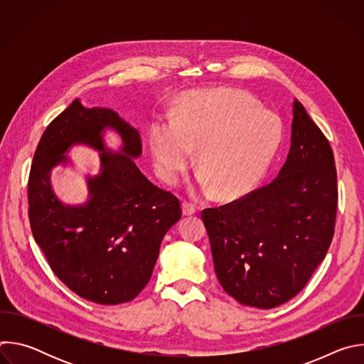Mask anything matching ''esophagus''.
I'll list each match as a JSON object with an SVG mask.
<instances>
[{"mask_svg":"<svg viewBox=\"0 0 364 364\" xmlns=\"http://www.w3.org/2000/svg\"><path fill=\"white\" fill-rule=\"evenodd\" d=\"M181 210H183L184 216H191V215H194L197 212V207L193 203H190V201H183L181 203Z\"/></svg>","mask_w":364,"mask_h":364,"instance_id":"obj_1","label":"esophagus"}]
</instances>
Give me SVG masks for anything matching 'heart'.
Masks as SVG:
<instances>
[{
  "instance_id": "heart-1",
  "label": "heart",
  "mask_w": 364,
  "mask_h": 364,
  "mask_svg": "<svg viewBox=\"0 0 364 364\" xmlns=\"http://www.w3.org/2000/svg\"><path fill=\"white\" fill-rule=\"evenodd\" d=\"M281 118L245 90L215 89L190 95L176 119H157L148 144L159 176L174 184L197 146V184L225 198L243 194L268 171L281 146Z\"/></svg>"
}]
</instances>
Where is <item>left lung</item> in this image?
Listing matches in <instances>:
<instances>
[{"label": "left lung", "instance_id": "obj_1", "mask_svg": "<svg viewBox=\"0 0 364 364\" xmlns=\"http://www.w3.org/2000/svg\"><path fill=\"white\" fill-rule=\"evenodd\" d=\"M278 177L201 213L216 277L237 302L262 309L294 298L323 262L337 213L333 149L301 102Z\"/></svg>", "mask_w": 364, "mask_h": 364}]
</instances>
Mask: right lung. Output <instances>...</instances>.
Segmentation results:
<instances>
[{"label": "right lung", "instance_id": "obj_1", "mask_svg": "<svg viewBox=\"0 0 364 364\" xmlns=\"http://www.w3.org/2000/svg\"><path fill=\"white\" fill-rule=\"evenodd\" d=\"M115 130L123 145L109 150L102 132ZM75 144L101 154V171L88 176V200L66 205L50 187V170L67 165ZM139 132L115 111L85 108L80 99L43 132L28 177L33 236L56 277L79 296L117 305L134 299L148 284L163 237L181 218L180 200L154 186L136 167Z\"/></svg>", "mask_w": 364, "mask_h": 364}]
</instances>
